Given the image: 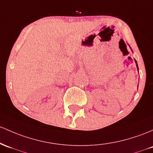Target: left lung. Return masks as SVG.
Returning a JSON list of instances; mask_svg holds the SVG:
<instances>
[{
    "instance_id": "obj_1",
    "label": "left lung",
    "mask_w": 153,
    "mask_h": 153,
    "mask_svg": "<svg viewBox=\"0 0 153 153\" xmlns=\"http://www.w3.org/2000/svg\"><path fill=\"white\" fill-rule=\"evenodd\" d=\"M135 62H136V63H137V61H136V60H135ZM137 69H138V66H137Z\"/></svg>"
}]
</instances>
